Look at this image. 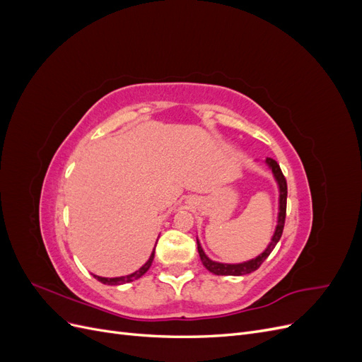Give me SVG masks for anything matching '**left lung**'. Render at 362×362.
I'll return each mask as SVG.
<instances>
[{
    "mask_svg": "<svg viewBox=\"0 0 362 362\" xmlns=\"http://www.w3.org/2000/svg\"><path fill=\"white\" fill-rule=\"evenodd\" d=\"M266 164L272 170L273 177H275V181H276L278 189H279V213H278V222H276L275 233H273V235H272L269 246L262 250L258 257L252 258L249 261H245V262H237V264H226V262H217V261L210 259L205 255V252L198 240V252H199L202 264L205 266V269L208 272L214 273V275H217V276H242V275H247V273L255 272L262 264V262H264V259L270 255V252L275 249L276 243L279 242V238L282 235L284 223H286V211H287V181H286V177L282 175L279 164L275 160L266 158Z\"/></svg>",
    "mask_w": 362,
    "mask_h": 362,
    "instance_id": "left-lung-1",
    "label": "left lung"
}]
</instances>
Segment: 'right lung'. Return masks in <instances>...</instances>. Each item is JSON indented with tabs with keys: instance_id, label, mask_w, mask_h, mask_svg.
<instances>
[{
	"instance_id": "1",
	"label": "right lung",
	"mask_w": 362,
	"mask_h": 362,
	"mask_svg": "<svg viewBox=\"0 0 362 362\" xmlns=\"http://www.w3.org/2000/svg\"><path fill=\"white\" fill-rule=\"evenodd\" d=\"M154 254H156V247L154 250H152V254L149 257V259L145 262L144 266H141L139 270H136L134 273H131V275H125V276H117V278H103V276H98V275H93V278H96L100 282L103 284H107V286H120V284H127V282H133L139 278H141L145 275V273L149 270L152 261H154Z\"/></svg>"
}]
</instances>
